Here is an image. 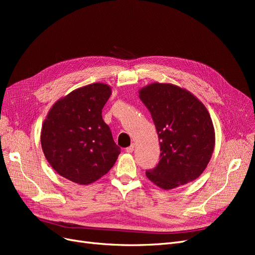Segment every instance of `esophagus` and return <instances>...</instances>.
<instances>
[{
	"label": "esophagus",
	"instance_id": "esophagus-1",
	"mask_svg": "<svg viewBox=\"0 0 255 255\" xmlns=\"http://www.w3.org/2000/svg\"><path fill=\"white\" fill-rule=\"evenodd\" d=\"M134 149H135V144H130V145L128 146V148L126 149V151H127L128 153H133Z\"/></svg>",
	"mask_w": 255,
	"mask_h": 255
}]
</instances>
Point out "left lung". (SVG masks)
<instances>
[{
    "label": "left lung",
    "instance_id": "left-lung-1",
    "mask_svg": "<svg viewBox=\"0 0 255 255\" xmlns=\"http://www.w3.org/2000/svg\"><path fill=\"white\" fill-rule=\"evenodd\" d=\"M139 98L151 113L161 151L158 165L145 172L146 177L164 190L195 181L215 148L214 125L205 105L170 83L146 85Z\"/></svg>",
    "mask_w": 255,
    "mask_h": 255
}]
</instances>
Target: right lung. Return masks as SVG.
<instances>
[{
    "label": "right lung",
    "mask_w": 255,
    "mask_h": 255,
    "mask_svg": "<svg viewBox=\"0 0 255 255\" xmlns=\"http://www.w3.org/2000/svg\"><path fill=\"white\" fill-rule=\"evenodd\" d=\"M112 87L94 83L71 91L54 103L41 128L45 158L59 175L89 185L109 172L121 149L116 144L102 109Z\"/></svg>",
    "instance_id": "add662e5"
}]
</instances>
